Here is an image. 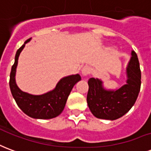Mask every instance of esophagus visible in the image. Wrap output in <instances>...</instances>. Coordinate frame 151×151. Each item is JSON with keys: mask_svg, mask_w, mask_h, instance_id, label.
<instances>
[{"mask_svg": "<svg viewBox=\"0 0 151 151\" xmlns=\"http://www.w3.org/2000/svg\"><path fill=\"white\" fill-rule=\"evenodd\" d=\"M82 73L83 76H87L91 73V68L89 66H85L83 67V69L82 70Z\"/></svg>", "mask_w": 151, "mask_h": 151, "instance_id": "34e87169", "label": "esophagus"}]
</instances>
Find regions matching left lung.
Wrapping results in <instances>:
<instances>
[{
	"label": "left lung",
	"instance_id": "1",
	"mask_svg": "<svg viewBox=\"0 0 151 151\" xmlns=\"http://www.w3.org/2000/svg\"><path fill=\"white\" fill-rule=\"evenodd\" d=\"M126 85L116 91H106L102 82L91 78L86 97L91 113L97 118L116 120L129 111L135 104L141 88V69L136 52H132V58L127 67Z\"/></svg>",
	"mask_w": 151,
	"mask_h": 151
}]
</instances>
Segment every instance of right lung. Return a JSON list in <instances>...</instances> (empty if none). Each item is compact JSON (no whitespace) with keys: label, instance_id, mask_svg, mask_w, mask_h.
<instances>
[{"label":"right lung","instance_id":"obj_1","mask_svg":"<svg viewBox=\"0 0 151 151\" xmlns=\"http://www.w3.org/2000/svg\"><path fill=\"white\" fill-rule=\"evenodd\" d=\"M30 40H27L17 51L10 72V91L18 106L25 114L35 119H52L62 112L73 86L81 80V77L79 74L65 77L57 83L53 91L42 95H32L22 91L16 85L15 73L19 54Z\"/></svg>","mask_w":151,"mask_h":151}]
</instances>
